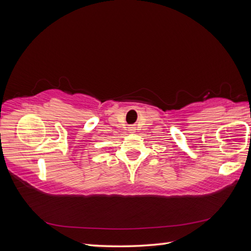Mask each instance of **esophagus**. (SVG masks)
Instances as JSON below:
<instances>
[{
	"instance_id": "34e87169",
	"label": "esophagus",
	"mask_w": 251,
	"mask_h": 251,
	"mask_svg": "<svg viewBox=\"0 0 251 251\" xmlns=\"http://www.w3.org/2000/svg\"><path fill=\"white\" fill-rule=\"evenodd\" d=\"M129 131L130 132H135L136 131V127H129Z\"/></svg>"
}]
</instances>
